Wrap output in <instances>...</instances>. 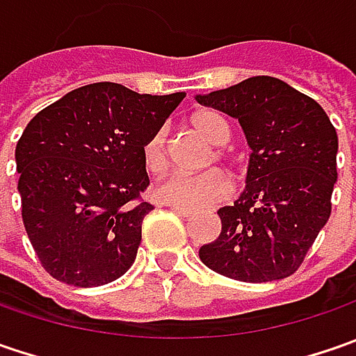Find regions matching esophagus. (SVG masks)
Listing matches in <instances>:
<instances>
[{
    "instance_id": "esophagus-1",
    "label": "esophagus",
    "mask_w": 356,
    "mask_h": 356,
    "mask_svg": "<svg viewBox=\"0 0 356 356\" xmlns=\"http://www.w3.org/2000/svg\"><path fill=\"white\" fill-rule=\"evenodd\" d=\"M170 210H174L176 213L184 216V218H192L194 216V210H188V208H180V206H170Z\"/></svg>"
}]
</instances>
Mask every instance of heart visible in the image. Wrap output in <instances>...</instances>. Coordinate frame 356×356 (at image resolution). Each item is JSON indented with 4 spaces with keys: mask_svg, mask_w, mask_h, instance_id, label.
Instances as JSON below:
<instances>
[{
    "mask_svg": "<svg viewBox=\"0 0 356 356\" xmlns=\"http://www.w3.org/2000/svg\"><path fill=\"white\" fill-rule=\"evenodd\" d=\"M192 130L202 136L206 143L212 146H226L232 143V127L226 118L216 111H198L190 117ZM144 166L152 174H162L168 170L170 156H168V140H166V129L154 130L143 146ZM213 160H229L224 148H216L210 156V164ZM232 192V184L226 174L220 170H210L200 176H180L174 174L170 178L158 182L154 188V196L164 204L180 206V208H204L218 202H224Z\"/></svg>",
    "mask_w": 356,
    "mask_h": 356,
    "instance_id": "1",
    "label": "heart"
}]
</instances>
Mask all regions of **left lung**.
<instances>
[{
	"mask_svg": "<svg viewBox=\"0 0 356 356\" xmlns=\"http://www.w3.org/2000/svg\"><path fill=\"white\" fill-rule=\"evenodd\" d=\"M196 99L238 118L253 150L248 186L218 210L222 234L200 248V259L248 283L293 275L331 216L335 127L321 104L275 76H252Z\"/></svg>",
	"mask_w": 356,
	"mask_h": 356,
	"instance_id": "left-lung-1",
	"label": "left lung"
}]
</instances>
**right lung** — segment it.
I'll list each match as a JSON object with an SVG mask.
<instances>
[{"instance_id":"obj_1","label":"right lung","mask_w":356,"mask_h":356,"mask_svg":"<svg viewBox=\"0 0 356 356\" xmlns=\"http://www.w3.org/2000/svg\"><path fill=\"white\" fill-rule=\"evenodd\" d=\"M184 97L92 83L25 127L15 148L21 218L51 277L99 287L129 271L154 210L143 198L150 184L143 146Z\"/></svg>"}]
</instances>
